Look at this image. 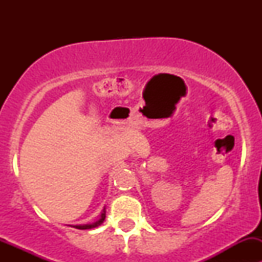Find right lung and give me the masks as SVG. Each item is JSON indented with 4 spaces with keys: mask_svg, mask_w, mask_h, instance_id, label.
Segmentation results:
<instances>
[{
    "mask_svg": "<svg viewBox=\"0 0 262 262\" xmlns=\"http://www.w3.org/2000/svg\"><path fill=\"white\" fill-rule=\"evenodd\" d=\"M105 216H106V212H105V209H104V212L101 213V218H100L97 222H95L94 224H83V226H73V227H75V228H77V229H91V228H95V227H99L100 224H101L102 222L105 221Z\"/></svg>",
    "mask_w": 262,
    "mask_h": 262,
    "instance_id": "right-lung-1",
    "label": "right lung"
}]
</instances>
